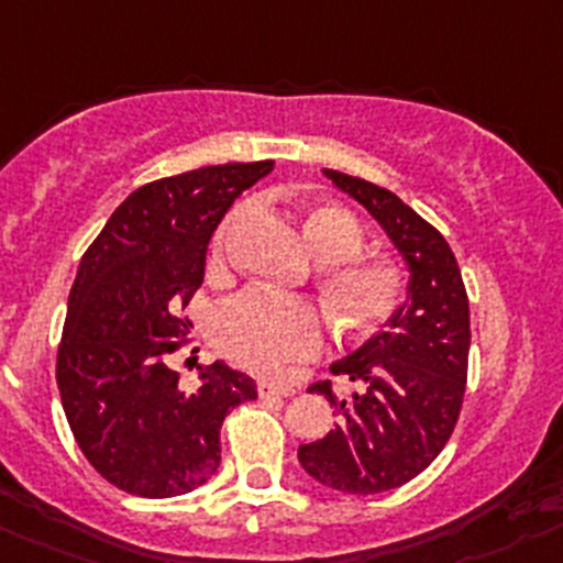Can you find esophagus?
I'll use <instances>...</instances> for the list:
<instances>
[{
    "label": "esophagus",
    "instance_id": "1",
    "mask_svg": "<svg viewBox=\"0 0 563 563\" xmlns=\"http://www.w3.org/2000/svg\"><path fill=\"white\" fill-rule=\"evenodd\" d=\"M294 391H297L294 386H280V383H272V380L257 383V394H261V397H291Z\"/></svg>",
    "mask_w": 563,
    "mask_h": 563
}]
</instances>
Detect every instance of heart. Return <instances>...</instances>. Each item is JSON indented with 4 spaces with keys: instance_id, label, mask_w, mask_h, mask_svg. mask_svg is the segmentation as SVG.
<instances>
[{
    "instance_id": "obj_1",
    "label": "heart",
    "mask_w": 563,
    "mask_h": 563,
    "mask_svg": "<svg viewBox=\"0 0 563 563\" xmlns=\"http://www.w3.org/2000/svg\"><path fill=\"white\" fill-rule=\"evenodd\" d=\"M246 217L239 208L219 230L210 261L222 269L230 235ZM306 241L324 261L319 286L330 313L346 333L364 335L386 322L406 294V275L394 261L361 255L364 230L350 210L339 205H313L306 210ZM322 317L306 299L277 297L269 291H241L213 317V339L235 364L257 375H280L291 361L308 358L322 346Z\"/></svg>"
}]
</instances>
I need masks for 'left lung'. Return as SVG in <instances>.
I'll list each match as a JSON object with an SVG mask.
<instances>
[{"label": "left lung", "mask_w": 563, "mask_h": 563, "mask_svg": "<svg viewBox=\"0 0 563 563\" xmlns=\"http://www.w3.org/2000/svg\"><path fill=\"white\" fill-rule=\"evenodd\" d=\"M335 188L364 205L408 266V291L380 333L330 372L361 383L346 400L330 380L308 391L328 397L339 424L299 444V464L344 495L388 492L433 464L459 422L470 361V299L444 235L397 194L324 169Z\"/></svg>", "instance_id": "obj_1"}]
</instances>
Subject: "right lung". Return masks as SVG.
Instances as JSON below:
<instances>
[{"label":"right lung","mask_w":563,"mask_h":563,"mask_svg":"<svg viewBox=\"0 0 563 563\" xmlns=\"http://www.w3.org/2000/svg\"><path fill=\"white\" fill-rule=\"evenodd\" d=\"M275 161L205 166L130 194L86 250L57 346V388L88 464L128 495L177 497L217 475L224 417L257 388L224 361L186 388L172 355L222 217Z\"/></svg>","instance_id":"right-lung-1"}]
</instances>
